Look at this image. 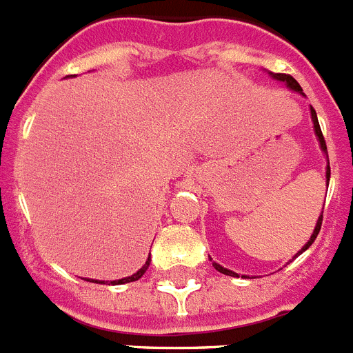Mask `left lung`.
I'll return each instance as SVG.
<instances>
[{"mask_svg": "<svg viewBox=\"0 0 353 353\" xmlns=\"http://www.w3.org/2000/svg\"><path fill=\"white\" fill-rule=\"evenodd\" d=\"M270 74H272V78H275V80H279V81H284V83L288 85V87L291 88V90H294V92H299V94H303V90H301V87H299V83H298V81L294 80V78L291 77V74H282V72H270ZM310 113H312V121H314L315 136H317V139H319V144H321V150L324 151L325 158H327V146H325V141H324V136H322L321 125H319V120H317V113H315V110H314V108H310ZM329 177H331V167H329V160H327V167H325V181H327V184H329ZM322 212H324V210H322ZM321 226H322V214H321V216H319V219H317V225H315V230H314V233H312L310 240H308V242H306L305 245L301 247V251H298V254H296L294 258H298L299 254H303V252H305L306 249H308V247H310L312 243L315 242V239H317L319 232H321ZM294 258H292V259H294ZM210 261H212V258H210ZM212 266H214V268L217 270V272L225 273V275H230V276H239V273L232 272V270L225 268V266H221V265H217L216 261H212Z\"/></svg>", "mask_w": 353, "mask_h": 353, "instance_id": "1", "label": "left lung"}]
</instances>
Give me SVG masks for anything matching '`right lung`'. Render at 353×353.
<instances>
[{
    "label": "right lung",
    "mask_w": 353,
    "mask_h": 353,
    "mask_svg": "<svg viewBox=\"0 0 353 353\" xmlns=\"http://www.w3.org/2000/svg\"><path fill=\"white\" fill-rule=\"evenodd\" d=\"M150 261H151V258H150V256H148V259H146V263H144V265H143V268H141V270H137V272L134 273V275H130V276H125V279H120V281H111L110 284H113V285H120V284H127V282L139 281L141 276H143L144 273H146L148 266H150ZM88 282H97V284H104V282H102V281H90V279H88Z\"/></svg>",
    "instance_id": "obj_1"
}]
</instances>
